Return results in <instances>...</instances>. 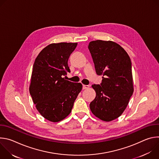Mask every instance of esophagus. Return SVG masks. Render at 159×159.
<instances>
[{
  "label": "esophagus",
  "instance_id": "obj_1",
  "mask_svg": "<svg viewBox=\"0 0 159 159\" xmlns=\"http://www.w3.org/2000/svg\"><path fill=\"white\" fill-rule=\"evenodd\" d=\"M83 89H87L89 88V85H83V87H82Z\"/></svg>",
  "mask_w": 159,
  "mask_h": 159
}]
</instances>
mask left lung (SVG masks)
Wrapping results in <instances>:
<instances>
[{
    "label": "left lung",
    "instance_id": "1",
    "mask_svg": "<svg viewBox=\"0 0 159 159\" xmlns=\"http://www.w3.org/2000/svg\"><path fill=\"white\" fill-rule=\"evenodd\" d=\"M88 48L96 74L103 75L100 85H92L96 96L90 109L98 118L111 121L121 115L133 94L131 61L120 45L111 41H90Z\"/></svg>",
    "mask_w": 159,
    "mask_h": 159
}]
</instances>
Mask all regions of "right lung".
Instances as JSON below:
<instances>
[{
  "label": "right lung",
  "instance_id": "right-lung-1",
  "mask_svg": "<svg viewBox=\"0 0 159 159\" xmlns=\"http://www.w3.org/2000/svg\"><path fill=\"white\" fill-rule=\"evenodd\" d=\"M77 43H52L41 50L33 64L30 93L45 119L58 122L69 115L82 89L63 77L70 72L68 60Z\"/></svg>",
  "mask_w": 159,
  "mask_h": 159
}]
</instances>
